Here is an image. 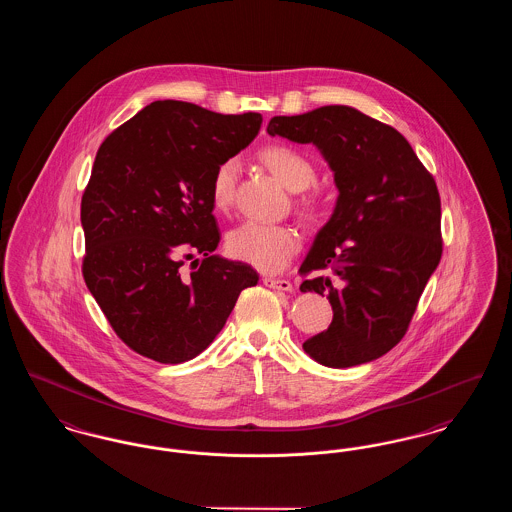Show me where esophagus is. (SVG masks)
<instances>
[{"label":"esophagus","mask_w":512,"mask_h":512,"mask_svg":"<svg viewBox=\"0 0 512 512\" xmlns=\"http://www.w3.org/2000/svg\"><path fill=\"white\" fill-rule=\"evenodd\" d=\"M263 284L272 288V290H280V292H292L293 286L290 280H282V278H272V276H265Z\"/></svg>","instance_id":"esophagus-1"}]
</instances>
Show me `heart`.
<instances>
[{
  "label": "heart",
  "mask_w": 512,
  "mask_h": 512,
  "mask_svg": "<svg viewBox=\"0 0 512 512\" xmlns=\"http://www.w3.org/2000/svg\"><path fill=\"white\" fill-rule=\"evenodd\" d=\"M259 161L267 171L293 194L309 190L317 180L313 161L295 147L272 144L259 151ZM238 178V163L228 159L220 163L211 180V201L217 211H226L232 205ZM299 213L305 219L318 217L317 203L313 199L299 201ZM228 251L263 272H280L288 267L299 249L297 232L286 224L244 222L228 234Z\"/></svg>",
  "instance_id": "heart-1"
}]
</instances>
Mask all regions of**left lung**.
<instances>
[{"label": "left lung", "instance_id": "left-lung-1", "mask_svg": "<svg viewBox=\"0 0 512 512\" xmlns=\"http://www.w3.org/2000/svg\"><path fill=\"white\" fill-rule=\"evenodd\" d=\"M267 132L317 147L340 192L299 267L301 274L334 272L336 282L317 276L299 286L326 293L334 318L303 349L330 368L370 363L405 336L438 268V186L395 128L349 105L272 117Z\"/></svg>", "mask_w": 512, "mask_h": 512}]
</instances>
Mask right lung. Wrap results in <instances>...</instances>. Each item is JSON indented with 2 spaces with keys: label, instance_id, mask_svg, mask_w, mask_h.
<instances>
[{
  "label": "right lung",
  "instance_id": "add662e5",
  "mask_svg": "<svg viewBox=\"0 0 512 512\" xmlns=\"http://www.w3.org/2000/svg\"><path fill=\"white\" fill-rule=\"evenodd\" d=\"M259 113L220 115L188 101H153L99 146L82 195V274L130 349L165 365L197 357L238 295L259 282L220 242L211 180L259 134ZM201 254L186 273L184 258Z\"/></svg>",
  "mask_w": 512,
  "mask_h": 512
}]
</instances>
